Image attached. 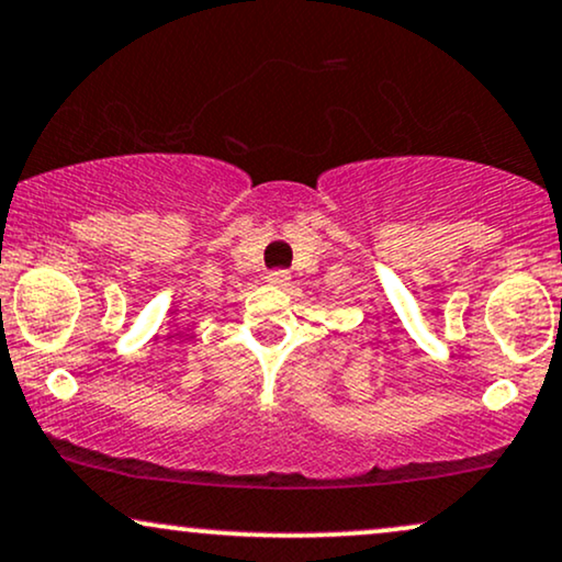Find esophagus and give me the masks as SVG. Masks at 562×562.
Here are the masks:
<instances>
[{"mask_svg":"<svg viewBox=\"0 0 562 562\" xmlns=\"http://www.w3.org/2000/svg\"><path fill=\"white\" fill-rule=\"evenodd\" d=\"M267 282L274 288H285L290 282V272L288 269H272V272L267 274Z\"/></svg>","mask_w":562,"mask_h":562,"instance_id":"esophagus-1","label":"esophagus"}]
</instances>
